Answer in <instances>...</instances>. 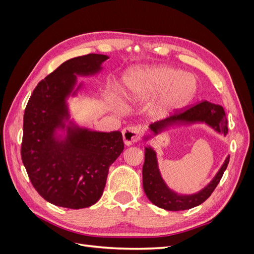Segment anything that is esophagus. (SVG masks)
<instances>
[{
  "instance_id": "34e87169",
  "label": "esophagus",
  "mask_w": 254,
  "mask_h": 254,
  "mask_svg": "<svg viewBox=\"0 0 254 254\" xmlns=\"http://www.w3.org/2000/svg\"><path fill=\"white\" fill-rule=\"evenodd\" d=\"M122 133L125 144L131 145L140 140V137L142 136L143 133V129L139 126H130L123 130Z\"/></svg>"
}]
</instances>
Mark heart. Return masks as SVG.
<instances>
[{
    "instance_id": "b5f03b06",
    "label": "heart",
    "mask_w": 254,
    "mask_h": 254,
    "mask_svg": "<svg viewBox=\"0 0 254 254\" xmlns=\"http://www.w3.org/2000/svg\"><path fill=\"white\" fill-rule=\"evenodd\" d=\"M196 89L194 77L165 65L137 72L128 83L130 97L163 90L160 103V109L163 113L186 106L194 97Z\"/></svg>"
}]
</instances>
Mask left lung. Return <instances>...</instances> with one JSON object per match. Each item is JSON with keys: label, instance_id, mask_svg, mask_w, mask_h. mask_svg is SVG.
I'll return each mask as SVG.
<instances>
[{"label": "left lung", "instance_id": "1", "mask_svg": "<svg viewBox=\"0 0 254 254\" xmlns=\"http://www.w3.org/2000/svg\"><path fill=\"white\" fill-rule=\"evenodd\" d=\"M182 110V109H181ZM190 123H205L216 131L226 135L228 133V122L224 108L203 101L197 105L176 112L172 117L151 124L149 128L156 134L168 126L174 124H190ZM230 157L214 177V179L200 191L191 195H180L167 188L158 168L156 152L151 147H145V161L143 165V189L149 200L161 209L167 211H183L197 206L204 202L216 189L222 175L229 164Z\"/></svg>", "mask_w": 254, "mask_h": 254}]
</instances>
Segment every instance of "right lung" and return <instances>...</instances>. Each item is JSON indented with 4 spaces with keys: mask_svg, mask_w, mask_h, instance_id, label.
<instances>
[{
    "mask_svg": "<svg viewBox=\"0 0 254 254\" xmlns=\"http://www.w3.org/2000/svg\"><path fill=\"white\" fill-rule=\"evenodd\" d=\"M108 58L88 54L66 60L37 84L26 105L22 162L35 190L55 205L77 210L96 203L110 165L124 150L120 131L66 126L64 139L56 136V129H64L70 117L65 99L75 87L76 75L96 74Z\"/></svg>",
    "mask_w": 254,
    "mask_h": 254,
    "instance_id": "right-lung-1",
    "label": "right lung"
}]
</instances>
